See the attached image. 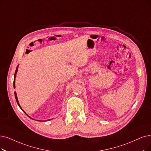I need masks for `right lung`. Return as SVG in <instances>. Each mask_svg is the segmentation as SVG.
Returning a JSON list of instances; mask_svg holds the SVG:
<instances>
[{
  "mask_svg": "<svg viewBox=\"0 0 151 151\" xmlns=\"http://www.w3.org/2000/svg\"><path fill=\"white\" fill-rule=\"evenodd\" d=\"M19 65H17V69H16V70H15V74H14V88H15V78H16V76H17V71H18V68H19ZM14 93H15V99H16V101H17V104H18V105L19 106V107L21 108V110H22V111H23V109L22 108V107L20 106V104H19V100H18V98H17V93H16V92H14ZM24 113H25L27 115L29 118H31V119H33V118H32L30 116H29L28 114L24 111ZM51 119H47V120H46V122H47V121H49V120H51ZM37 121H39V122H42V121H40V120H37ZM45 122V121H44Z\"/></svg>",
  "mask_w": 151,
  "mask_h": 151,
  "instance_id": "add662e5",
  "label": "right lung"
}]
</instances>
